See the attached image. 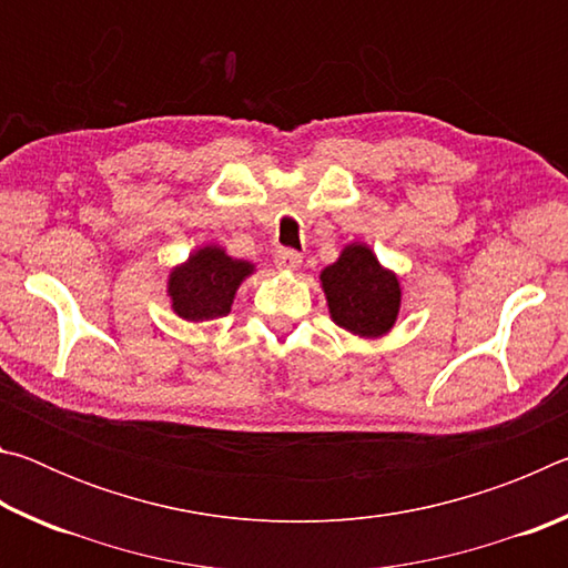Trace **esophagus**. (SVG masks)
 I'll return each mask as SVG.
<instances>
[{
  "label": "esophagus",
  "mask_w": 568,
  "mask_h": 568,
  "mask_svg": "<svg viewBox=\"0 0 568 568\" xmlns=\"http://www.w3.org/2000/svg\"><path fill=\"white\" fill-rule=\"evenodd\" d=\"M303 263L301 253H295V250H277L275 253V267L277 271H297Z\"/></svg>",
  "instance_id": "34e87169"
}]
</instances>
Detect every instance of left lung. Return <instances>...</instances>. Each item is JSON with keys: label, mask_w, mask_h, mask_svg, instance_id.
Masks as SVG:
<instances>
[{"label": "left lung", "mask_w": 568, "mask_h": 568, "mask_svg": "<svg viewBox=\"0 0 568 568\" xmlns=\"http://www.w3.org/2000/svg\"><path fill=\"white\" fill-rule=\"evenodd\" d=\"M321 287L333 323L351 335L376 341L388 335L398 321L400 277L381 265L371 245H345L338 261L321 271Z\"/></svg>", "instance_id": "8db88e82"}]
</instances>
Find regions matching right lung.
<instances>
[{"instance_id":"1","label":"right lung","mask_w":568,"mask_h":568,"mask_svg":"<svg viewBox=\"0 0 568 568\" xmlns=\"http://www.w3.org/2000/svg\"><path fill=\"white\" fill-rule=\"evenodd\" d=\"M253 273L255 263L227 255L223 245H200L168 275L172 313L190 323L223 318L233 307L237 287Z\"/></svg>"}]
</instances>
